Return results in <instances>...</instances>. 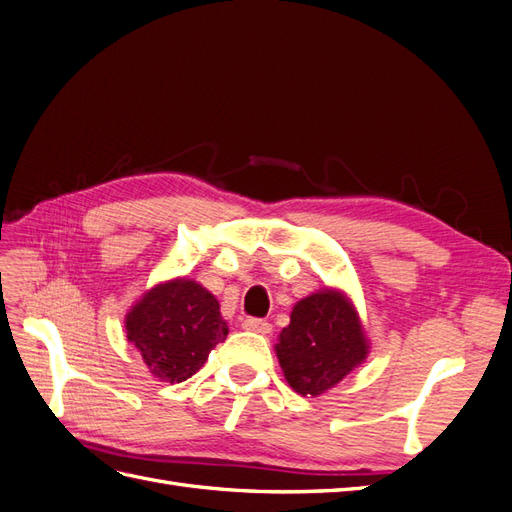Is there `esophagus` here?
<instances>
[{
    "mask_svg": "<svg viewBox=\"0 0 512 512\" xmlns=\"http://www.w3.org/2000/svg\"><path fill=\"white\" fill-rule=\"evenodd\" d=\"M241 327L245 331H252V333H258V335H269L271 333V322L260 320V318H247V320H243Z\"/></svg>",
    "mask_w": 512,
    "mask_h": 512,
    "instance_id": "esophagus-1",
    "label": "esophagus"
}]
</instances>
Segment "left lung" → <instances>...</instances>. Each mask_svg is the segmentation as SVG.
Masks as SVG:
<instances>
[{"instance_id":"obj_1","label":"left lung","mask_w":512,"mask_h":512,"mask_svg":"<svg viewBox=\"0 0 512 512\" xmlns=\"http://www.w3.org/2000/svg\"><path fill=\"white\" fill-rule=\"evenodd\" d=\"M275 354L292 389L318 397L365 363L369 339L348 294L322 288L294 303Z\"/></svg>"}]
</instances>
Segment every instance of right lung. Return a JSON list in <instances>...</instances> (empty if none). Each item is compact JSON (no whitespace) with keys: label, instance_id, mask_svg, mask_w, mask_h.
Returning a JSON list of instances; mask_svg holds the SVG:
<instances>
[{"label":"right lung","instance_id":"add662e5","mask_svg":"<svg viewBox=\"0 0 512 512\" xmlns=\"http://www.w3.org/2000/svg\"><path fill=\"white\" fill-rule=\"evenodd\" d=\"M123 322L128 342L141 352L151 376L170 384L194 376L228 335L218 299L190 277L149 288Z\"/></svg>","mask_w":512,"mask_h":512}]
</instances>
